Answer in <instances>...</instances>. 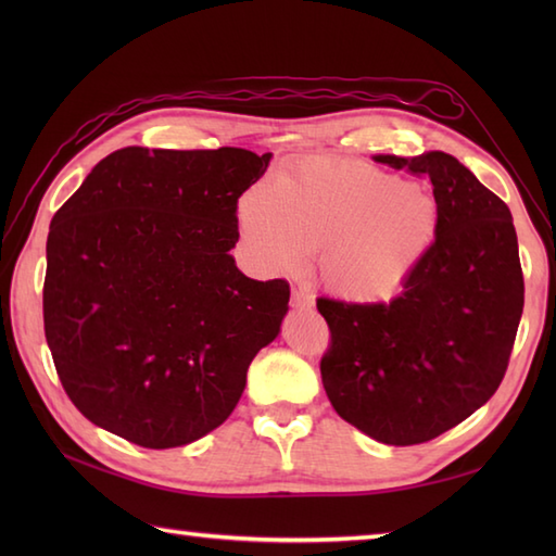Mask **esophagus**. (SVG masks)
Masks as SVG:
<instances>
[{"mask_svg": "<svg viewBox=\"0 0 556 556\" xmlns=\"http://www.w3.org/2000/svg\"><path fill=\"white\" fill-rule=\"evenodd\" d=\"M291 305H293V308H303L305 311V308H313L315 299L305 289H293L291 291Z\"/></svg>", "mask_w": 556, "mask_h": 556, "instance_id": "34e87169", "label": "esophagus"}]
</instances>
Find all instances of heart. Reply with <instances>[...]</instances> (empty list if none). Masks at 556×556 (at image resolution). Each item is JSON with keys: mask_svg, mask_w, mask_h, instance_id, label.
Segmentation results:
<instances>
[{"mask_svg": "<svg viewBox=\"0 0 556 556\" xmlns=\"http://www.w3.org/2000/svg\"><path fill=\"white\" fill-rule=\"evenodd\" d=\"M248 245L271 269L320 251V275L351 301H382L406 285L434 243L440 207L422 186L370 164L305 157L241 198Z\"/></svg>", "mask_w": 556, "mask_h": 556, "instance_id": "b5f03b06", "label": "heart"}]
</instances>
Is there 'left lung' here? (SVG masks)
Instances as JSON below:
<instances>
[{
  "label": "left lung",
  "mask_w": 556,
  "mask_h": 556,
  "mask_svg": "<svg viewBox=\"0 0 556 556\" xmlns=\"http://www.w3.org/2000/svg\"><path fill=\"white\" fill-rule=\"evenodd\" d=\"M372 160L428 176L440 227L389 303L317 299L329 327L320 372L341 418L377 442L410 446L497 392L523 313V269L511 210L456 157Z\"/></svg>",
  "instance_id": "1"
}]
</instances>
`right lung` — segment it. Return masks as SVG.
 Returning a JSON list of instances; mask_svg holds the SVG:
<instances>
[{
  "instance_id": "right-lung-1",
  "label": "right lung",
  "mask_w": 556,
  "mask_h": 556,
  "mask_svg": "<svg viewBox=\"0 0 556 556\" xmlns=\"http://www.w3.org/2000/svg\"><path fill=\"white\" fill-rule=\"evenodd\" d=\"M243 148H122L56 210L45 339L90 422L146 448L191 444L231 416L255 353L279 334L289 281L229 255L239 198L265 174Z\"/></svg>"
}]
</instances>
